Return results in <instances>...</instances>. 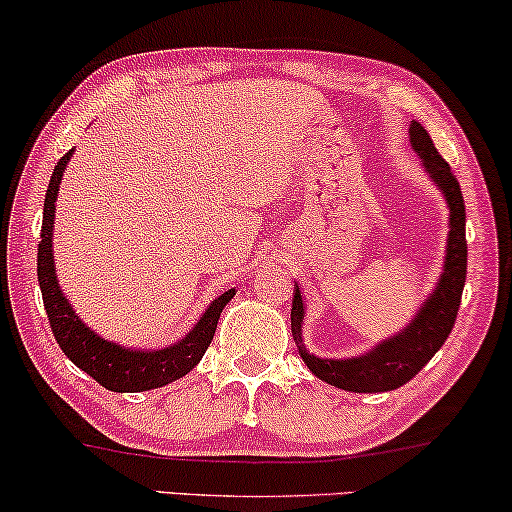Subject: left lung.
Listing matches in <instances>:
<instances>
[{"instance_id":"8db88e82","label":"left lung","mask_w":512,"mask_h":512,"mask_svg":"<svg viewBox=\"0 0 512 512\" xmlns=\"http://www.w3.org/2000/svg\"><path fill=\"white\" fill-rule=\"evenodd\" d=\"M410 144L417 151V156L422 158L426 174L443 191L447 207H450V235H447L443 275H440L438 286L433 289L431 296L426 298V303L419 307L410 326H405L401 333L391 335L389 340L380 342V345H375L370 352L361 356H352V359H319V356L307 352L303 345L305 303L298 286L296 293H293L291 331L305 366L319 380L333 384L338 389L354 391V394H380V391L398 389L405 382H410L431 361V356L445 345L461 305L468 254L464 195H461L459 181L452 174L450 165L436 151L429 132L417 121L410 123Z\"/></svg>"}]
</instances>
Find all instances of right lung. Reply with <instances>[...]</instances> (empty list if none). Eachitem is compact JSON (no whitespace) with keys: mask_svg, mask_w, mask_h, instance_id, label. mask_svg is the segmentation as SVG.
Segmentation results:
<instances>
[{"mask_svg":"<svg viewBox=\"0 0 512 512\" xmlns=\"http://www.w3.org/2000/svg\"><path fill=\"white\" fill-rule=\"evenodd\" d=\"M72 158V151L65 153L55 165L51 184H48L46 200H44V221H41V242L37 254V275L41 286V298H44V307L51 321L53 335L58 345L74 366H79L83 373H88L95 382H100L104 389L109 391H146L165 387L179 377L198 366L202 354L209 347L214 338L216 324L223 307L230 298L235 296V289H228L221 293L219 298L212 300L193 331H188L186 338L174 342L170 347L163 349H128L109 342L97 335L95 331L83 324L74 307L62 293L58 277H55V263H53V219H55V200H58L62 172Z\"/></svg>","mask_w":512,"mask_h":512,"instance_id":"1","label":"right lung"}]
</instances>
